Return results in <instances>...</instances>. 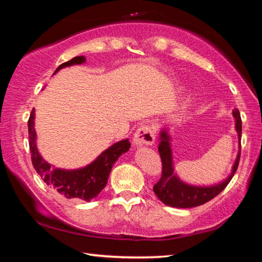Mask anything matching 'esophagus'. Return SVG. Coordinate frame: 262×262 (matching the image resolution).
<instances>
[{
	"mask_svg": "<svg viewBox=\"0 0 262 262\" xmlns=\"http://www.w3.org/2000/svg\"><path fill=\"white\" fill-rule=\"evenodd\" d=\"M134 143L136 145H151L155 142V133L150 126H141L134 134Z\"/></svg>",
	"mask_w": 262,
	"mask_h": 262,
	"instance_id": "1",
	"label": "esophagus"
}]
</instances>
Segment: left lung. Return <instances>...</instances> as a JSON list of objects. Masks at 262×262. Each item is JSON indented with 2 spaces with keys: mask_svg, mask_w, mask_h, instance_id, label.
I'll list each match as a JSON object with an SVG mask.
<instances>
[{
  "mask_svg": "<svg viewBox=\"0 0 262 262\" xmlns=\"http://www.w3.org/2000/svg\"><path fill=\"white\" fill-rule=\"evenodd\" d=\"M233 117L236 120V130L239 139V151L237 159L232 166L231 174L221 184L214 186H192L181 181L174 173L173 163H172V150H171V137L167 134L166 128L161 132L159 136L158 151L162 159V177L154 186V192L157 198L166 206L174 208H193L201 206L203 203L210 201L217 196L222 190L227 187L231 181L232 177L236 173L239 159H241V137H242V118L239 111L233 110Z\"/></svg>",
  "mask_w": 262,
  "mask_h": 262,
  "instance_id": "1",
  "label": "left lung"
}]
</instances>
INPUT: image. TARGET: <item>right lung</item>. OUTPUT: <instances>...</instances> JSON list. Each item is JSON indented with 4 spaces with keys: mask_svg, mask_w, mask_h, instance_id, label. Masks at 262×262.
<instances>
[{
    "mask_svg": "<svg viewBox=\"0 0 262 262\" xmlns=\"http://www.w3.org/2000/svg\"><path fill=\"white\" fill-rule=\"evenodd\" d=\"M85 62L84 56H75L57 67L60 70L64 67L74 64H81ZM54 73V74H55ZM29 144L31 151V161L37 173L41 177L47 186L55 189L57 193L63 195L67 199H76V200L90 201L96 198L107 184L108 176L112 170L113 164L122 154L127 152L130 148V142L122 140L113 144L112 147L101 152L95 162L88 166L77 168V170H61L53 168L39 154L35 145V130H34V110L30 114L29 121Z\"/></svg>",
    "mask_w": 262,
    "mask_h": 262,
    "instance_id": "obj_1",
    "label": "right lung"
}]
</instances>
